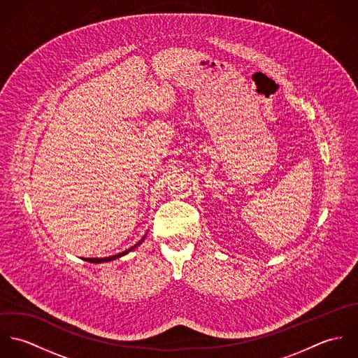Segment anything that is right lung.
Returning <instances> with one entry per match:
<instances>
[{
    "mask_svg": "<svg viewBox=\"0 0 358 358\" xmlns=\"http://www.w3.org/2000/svg\"><path fill=\"white\" fill-rule=\"evenodd\" d=\"M146 236H148V233L142 237V240L141 241H138L134 247H131V248H128V250H125L124 252H120V254H117V255L108 256V257H95V259H92V257H83V260H87V262H91V263H102V262H110V260H114V259H117V257H121V256L127 255L128 252H131V251H134L138 245H141L143 241H145V238H146Z\"/></svg>",
    "mask_w": 358,
    "mask_h": 358,
    "instance_id": "1",
    "label": "right lung"
}]
</instances>
